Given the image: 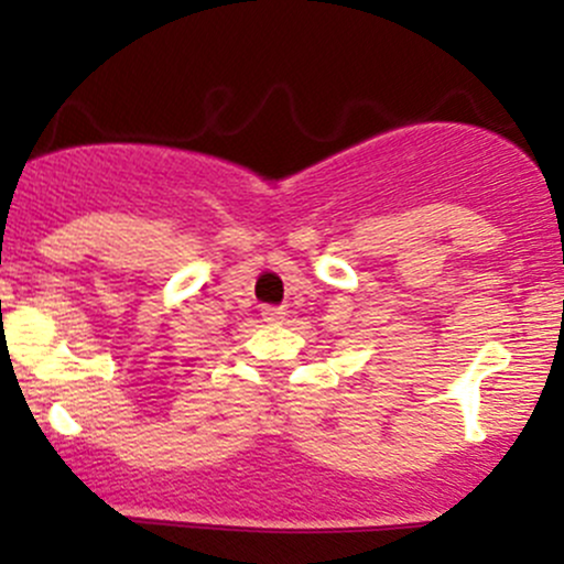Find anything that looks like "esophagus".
<instances>
[{"label": "esophagus", "instance_id": "esophagus-1", "mask_svg": "<svg viewBox=\"0 0 564 564\" xmlns=\"http://www.w3.org/2000/svg\"><path fill=\"white\" fill-rule=\"evenodd\" d=\"M262 318L268 323H283V318H286V310L268 304V307H262Z\"/></svg>", "mask_w": 564, "mask_h": 564}]
</instances>
